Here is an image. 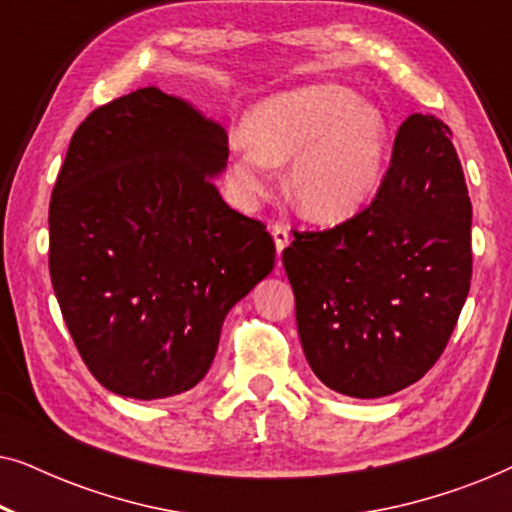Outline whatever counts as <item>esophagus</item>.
<instances>
[{"mask_svg": "<svg viewBox=\"0 0 512 512\" xmlns=\"http://www.w3.org/2000/svg\"><path fill=\"white\" fill-rule=\"evenodd\" d=\"M272 230V237H275V247H277V254H282V251L289 247L291 242V233H289V226H286L284 221H275L270 226Z\"/></svg>", "mask_w": 512, "mask_h": 512, "instance_id": "esophagus-1", "label": "esophagus"}]
</instances>
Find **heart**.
Listing matches in <instances>:
<instances>
[{
	"label": "heart",
	"instance_id": "b5f03b06",
	"mask_svg": "<svg viewBox=\"0 0 512 512\" xmlns=\"http://www.w3.org/2000/svg\"><path fill=\"white\" fill-rule=\"evenodd\" d=\"M251 144H237L230 179L244 198L270 181V165L291 161L289 191L314 221H345L370 200L387 153L380 111L335 86L300 88L258 104L247 121Z\"/></svg>",
	"mask_w": 512,
	"mask_h": 512
}]
</instances>
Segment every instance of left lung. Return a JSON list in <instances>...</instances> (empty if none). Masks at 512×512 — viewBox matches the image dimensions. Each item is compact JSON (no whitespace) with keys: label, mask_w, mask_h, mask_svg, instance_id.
I'll return each mask as SVG.
<instances>
[{"label":"left lung","mask_w":512,"mask_h":512,"mask_svg":"<svg viewBox=\"0 0 512 512\" xmlns=\"http://www.w3.org/2000/svg\"><path fill=\"white\" fill-rule=\"evenodd\" d=\"M471 219L452 130L412 114L370 205L333 228L293 230L282 263L305 359L326 387L380 398L429 373L471 289Z\"/></svg>","instance_id":"obj_1"}]
</instances>
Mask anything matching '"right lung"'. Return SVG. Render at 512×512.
I'll use <instances>...</instances> for the list:
<instances>
[{
  "label": "right lung",
  "instance_id": "1",
  "mask_svg": "<svg viewBox=\"0 0 512 512\" xmlns=\"http://www.w3.org/2000/svg\"><path fill=\"white\" fill-rule=\"evenodd\" d=\"M228 135L139 88L90 111L48 207V268L83 363L118 396L193 389L230 307L275 268L263 221L226 205Z\"/></svg>",
  "mask_w": 512,
  "mask_h": 512
}]
</instances>
